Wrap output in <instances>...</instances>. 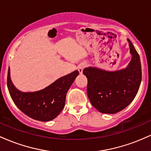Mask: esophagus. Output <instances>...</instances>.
<instances>
[{"instance_id": "esophagus-1", "label": "esophagus", "mask_w": 151, "mask_h": 151, "mask_svg": "<svg viewBox=\"0 0 151 151\" xmlns=\"http://www.w3.org/2000/svg\"><path fill=\"white\" fill-rule=\"evenodd\" d=\"M85 67H86L85 64H81V65L78 67V71H79V74H81L83 73V70H84V68Z\"/></svg>"}]
</instances>
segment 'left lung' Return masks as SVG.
Segmentation results:
<instances>
[{
    "mask_svg": "<svg viewBox=\"0 0 151 151\" xmlns=\"http://www.w3.org/2000/svg\"><path fill=\"white\" fill-rule=\"evenodd\" d=\"M132 55L125 69L106 71L96 67H86L83 74L87 78V95L90 102L99 112L116 114L132 102L141 82L140 57L129 39H127Z\"/></svg>",
    "mask_w": 151,
    "mask_h": 151,
    "instance_id": "left-lung-1",
    "label": "left lung"
}]
</instances>
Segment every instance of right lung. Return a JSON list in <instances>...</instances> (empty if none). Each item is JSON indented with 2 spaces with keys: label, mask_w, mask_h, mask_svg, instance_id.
Returning a JSON list of instances; mask_svg holds the SVG:
<instances>
[{
  "label": "right lung",
  "mask_w": 151,
  "mask_h": 151,
  "mask_svg": "<svg viewBox=\"0 0 151 151\" xmlns=\"http://www.w3.org/2000/svg\"><path fill=\"white\" fill-rule=\"evenodd\" d=\"M78 75L79 72L75 70L42 90L22 92L13 85L9 67L7 84L12 99L22 112L35 120L50 121L58 116L64 109L67 91Z\"/></svg>",
  "instance_id": "1"
}]
</instances>
